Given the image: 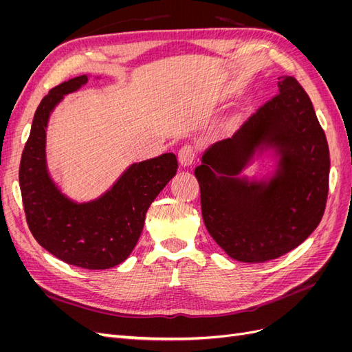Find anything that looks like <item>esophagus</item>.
<instances>
[{
	"label": "esophagus",
	"instance_id": "1",
	"mask_svg": "<svg viewBox=\"0 0 352 352\" xmlns=\"http://www.w3.org/2000/svg\"><path fill=\"white\" fill-rule=\"evenodd\" d=\"M179 163L182 166H190L195 158V146L192 144H185L182 148H180L179 153Z\"/></svg>",
	"mask_w": 352,
	"mask_h": 352
}]
</instances>
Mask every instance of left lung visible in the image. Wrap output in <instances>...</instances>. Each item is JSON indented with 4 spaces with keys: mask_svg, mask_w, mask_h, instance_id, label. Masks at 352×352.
Instances as JSON below:
<instances>
[{
    "mask_svg": "<svg viewBox=\"0 0 352 352\" xmlns=\"http://www.w3.org/2000/svg\"><path fill=\"white\" fill-rule=\"evenodd\" d=\"M195 168L206 228L229 257L264 263L292 251L320 223L329 192V146L313 104L292 76ZM280 158L265 183L238 178L254 151Z\"/></svg>",
    "mask_w": 352,
    "mask_h": 352,
    "instance_id": "1",
    "label": "left lung"
}]
</instances>
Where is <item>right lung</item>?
<instances>
[{"label":"right lung","mask_w":352,"mask_h":352,"mask_svg":"<svg viewBox=\"0 0 352 352\" xmlns=\"http://www.w3.org/2000/svg\"><path fill=\"white\" fill-rule=\"evenodd\" d=\"M87 82V74L69 79L42 98L20 160L19 184L28 226L41 247L76 267L104 270L129 257L146 210L176 175L177 160L167 153L135 163L110 190L89 202L78 204L61 194L47 168V124L63 97Z\"/></svg>","instance_id":"1"}]
</instances>
